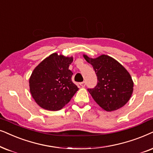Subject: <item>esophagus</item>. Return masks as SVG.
I'll return each mask as SVG.
<instances>
[{
	"label": "esophagus",
	"mask_w": 153,
	"mask_h": 153,
	"mask_svg": "<svg viewBox=\"0 0 153 153\" xmlns=\"http://www.w3.org/2000/svg\"><path fill=\"white\" fill-rule=\"evenodd\" d=\"M80 85L82 87H85V85H86V84H85V82H82L80 83Z\"/></svg>",
	"instance_id": "obj_1"
}]
</instances>
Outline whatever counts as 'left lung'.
I'll list each match as a JSON object with an SVG mask.
<instances>
[{
	"instance_id": "left-lung-1",
	"label": "left lung",
	"mask_w": 153,
	"mask_h": 153,
	"mask_svg": "<svg viewBox=\"0 0 153 153\" xmlns=\"http://www.w3.org/2000/svg\"><path fill=\"white\" fill-rule=\"evenodd\" d=\"M83 57L94 69L98 83L88 89L96 103L105 111L111 112L123 107L131 98L134 82L127 69L111 56L101 54L97 58Z\"/></svg>"
}]
</instances>
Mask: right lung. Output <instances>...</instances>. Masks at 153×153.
Wrapping results in <instances>:
<instances>
[{
	"instance_id": "obj_1",
	"label": "right lung",
	"mask_w": 153,
	"mask_h": 153,
	"mask_svg": "<svg viewBox=\"0 0 153 153\" xmlns=\"http://www.w3.org/2000/svg\"><path fill=\"white\" fill-rule=\"evenodd\" d=\"M73 61V56L54 52L33 69L29 78L30 92L42 108L59 111L79 89L71 80L73 73L68 69Z\"/></svg>"
}]
</instances>
